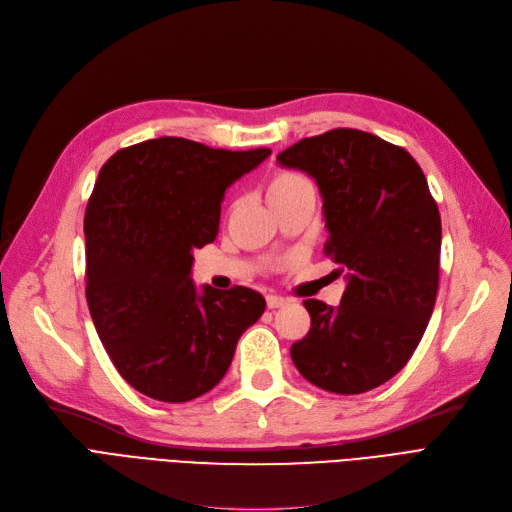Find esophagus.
I'll use <instances>...</instances> for the list:
<instances>
[{"label":"esophagus","mask_w":512,"mask_h":512,"mask_svg":"<svg viewBox=\"0 0 512 512\" xmlns=\"http://www.w3.org/2000/svg\"><path fill=\"white\" fill-rule=\"evenodd\" d=\"M266 304H268L270 310H276V308H280V306H285L287 299H285V297H278V295H268V297H266Z\"/></svg>","instance_id":"34e87169"}]
</instances>
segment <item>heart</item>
I'll return each instance as SVG.
<instances>
[{"mask_svg": "<svg viewBox=\"0 0 512 512\" xmlns=\"http://www.w3.org/2000/svg\"><path fill=\"white\" fill-rule=\"evenodd\" d=\"M306 185H310V181L306 177L291 173V170H282V173H276L272 177V181L268 183V198L276 200L282 196H289Z\"/></svg>", "mask_w": 512, "mask_h": 512, "instance_id": "obj_1", "label": "heart"}]
</instances>
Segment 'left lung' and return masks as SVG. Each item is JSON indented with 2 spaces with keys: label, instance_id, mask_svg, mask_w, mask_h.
I'll use <instances>...</instances> for the list:
<instances>
[{
  "label": "left lung",
  "instance_id": "8db88e82",
  "mask_svg": "<svg viewBox=\"0 0 512 512\" xmlns=\"http://www.w3.org/2000/svg\"><path fill=\"white\" fill-rule=\"evenodd\" d=\"M276 160L316 181L325 253L348 280L337 308L304 301L312 325L291 346L293 363L327 392L382 386L407 365L437 301L441 215L422 168L403 147L356 128L301 139Z\"/></svg>",
  "mask_w": 512,
  "mask_h": 512
}]
</instances>
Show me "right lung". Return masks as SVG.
I'll use <instances>...</instances> for the list:
<instances>
[{"instance_id":"add662e5","label":"right lung","mask_w":512,"mask_h":512,"mask_svg":"<svg viewBox=\"0 0 512 512\" xmlns=\"http://www.w3.org/2000/svg\"><path fill=\"white\" fill-rule=\"evenodd\" d=\"M270 154L160 137L101 168L84 217L86 299L111 363L149 399L213 390L266 310L253 289L198 291L189 274L194 251L217 238L225 189Z\"/></svg>"}]
</instances>
